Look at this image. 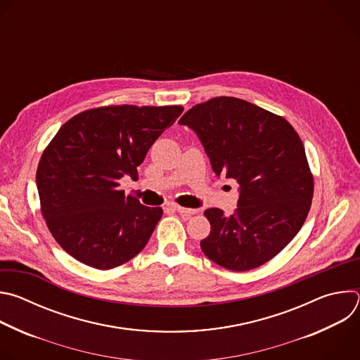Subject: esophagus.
Segmentation results:
<instances>
[{"mask_svg": "<svg viewBox=\"0 0 360 360\" xmlns=\"http://www.w3.org/2000/svg\"><path fill=\"white\" fill-rule=\"evenodd\" d=\"M172 207H174V210H175L176 212H179V214H182V215H195V214H198V210L184 208V207H181V205H172Z\"/></svg>", "mask_w": 360, "mask_h": 360, "instance_id": "34e87169", "label": "esophagus"}]
</instances>
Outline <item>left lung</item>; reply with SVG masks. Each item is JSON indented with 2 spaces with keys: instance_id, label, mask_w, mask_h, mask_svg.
<instances>
[{
  "instance_id": "left-lung-1",
  "label": "left lung",
  "mask_w": 360,
  "mask_h": 360,
  "mask_svg": "<svg viewBox=\"0 0 360 360\" xmlns=\"http://www.w3.org/2000/svg\"><path fill=\"white\" fill-rule=\"evenodd\" d=\"M199 136L214 172L239 182L238 210L225 217L210 208L202 252L222 268H258L296 236L309 214L314 175L303 142L281 115L248 101L217 96L179 120Z\"/></svg>"
}]
</instances>
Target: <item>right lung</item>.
<instances>
[{"mask_svg":"<svg viewBox=\"0 0 360 360\" xmlns=\"http://www.w3.org/2000/svg\"><path fill=\"white\" fill-rule=\"evenodd\" d=\"M181 105H108L68 120L44 149L37 186L46 226L72 258L95 269L121 266L149 240L164 211L120 189Z\"/></svg>","mask_w":360,"mask_h":360,"instance_id":"right-lung-1","label":"right lung"}]
</instances>
